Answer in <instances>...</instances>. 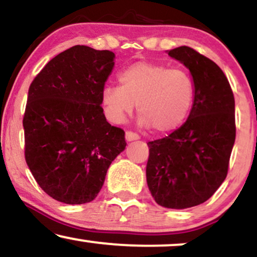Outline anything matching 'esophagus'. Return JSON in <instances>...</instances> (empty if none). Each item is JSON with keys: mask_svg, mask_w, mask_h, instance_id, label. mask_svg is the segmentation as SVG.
I'll return each mask as SVG.
<instances>
[{"mask_svg": "<svg viewBox=\"0 0 257 257\" xmlns=\"http://www.w3.org/2000/svg\"><path fill=\"white\" fill-rule=\"evenodd\" d=\"M140 139V137H139L138 134H135V133H132V132H126L125 133V140L128 142L131 141H137Z\"/></svg>", "mask_w": 257, "mask_h": 257, "instance_id": "obj_1", "label": "esophagus"}]
</instances>
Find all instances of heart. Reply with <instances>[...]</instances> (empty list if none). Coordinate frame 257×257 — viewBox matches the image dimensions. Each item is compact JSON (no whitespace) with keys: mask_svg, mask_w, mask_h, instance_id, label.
<instances>
[{"mask_svg":"<svg viewBox=\"0 0 257 257\" xmlns=\"http://www.w3.org/2000/svg\"><path fill=\"white\" fill-rule=\"evenodd\" d=\"M120 86L103 89L107 116L123 123L138 105L141 126L157 133L177 129L189 116L195 98V82L189 72L157 62H137L118 75Z\"/></svg>","mask_w":257,"mask_h":257,"instance_id":"heart-1","label":"heart"}]
</instances>
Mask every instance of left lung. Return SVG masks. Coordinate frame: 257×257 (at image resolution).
<instances>
[{
  "instance_id": "left-lung-1",
  "label": "left lung",
  "mask_w": 257,
  "mask_h": 257,
  "mask_svg": "<svg viewBox=\"0 0 257 257\" xmlns=\"http://www.w3.org/2000/svg\"><path fill=\"white\" fill-rule=\"evenodd\" d=\"M168 54L189 69L195 98L184 124L147 144L146 177L158 205L184 209L208 200L226 178L236 139L234 98L225 74L209 58L188 46Z\"/></svg>"
}]
</instances>
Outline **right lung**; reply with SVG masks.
<instances>
[{
	"instance_id": "right-lung-1",
	"label": "right lung",
	"mask_w": 257,
	"mask_h": 257,
	"mask_svg": "<svg viewBox=\"0 0 257 257\" xmlns=\"http://www.w3.org/2000/svg\"><path fill=\"white\" fill-rule=\"evenodd\" d=\"M113 67L112 51L75 45L48 62L30 86L25 159L39 187L60 202L93 201L126 146L124 132L100 106Z\"/></svg>"
}]
</instances>
